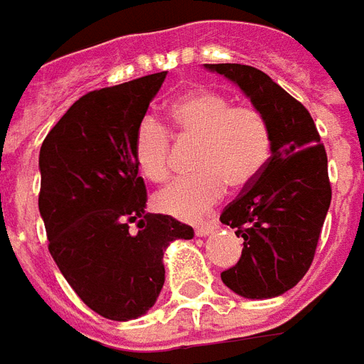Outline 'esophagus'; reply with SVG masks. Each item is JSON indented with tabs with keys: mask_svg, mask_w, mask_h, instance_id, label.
Wrapping results in <instances>:
<instances>
[{
	"mask_svg": "<svg viewBox=\"0 0 364 364\" xmlns=\"http://www.w3.org/2000/svg\"><path fill=\"white\" fill-rule=\"evenodd\" d=\"M217 229L215 225H201V227H196V237H208L213 230Z\"/></svg>",
	"mask_w": 364,
	"mask_h": 364,
	"instance_id": "34e87169",
	"label": "esophagus"
}]
</instances>
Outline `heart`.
I'll use <instances>...</instances> for the list:
<instances>
[{"label": "heart", "instance_id": "1", "mask_svg": "<svg viewBox=\"0 0 364 364\" xmlns=\"http://www.w3.org/2000/svg\"><path fill=\"white\" fill-rule=\"evenodd\" d=\"M166 116L176 145L193 149L192 171L198 174L156 193L155 205L163 213L196 221L225 196V186L244 192L266 171L273 135L266 114L256 106L232 105L229 97L211 89H192L172 100ZM170 134L153 118H145L135 129V164L151 182H164L171 174Z\"/></svg>", "mask_w": 364, "mask_h": 364}]
</instances>
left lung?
Segmentation results:
<instances>
[{"mask_svg":"<svg viewBox=\"0 0 364 364\" xmlns=\"http://www.w3.org/2000/svg\"><path fill=\"white\" fill-rule=\"evenodd\" d=\"M205 68L235 81L272 126L266 171L221 213L244 238L223 283L246 299H272L293 289L314 259L331 201L328 155L309 110L264 71L240 63Z\"/></svg>","mask_w":364,"mask_h":364,"instance_id":"1","label":"left lung"}]
</instances>
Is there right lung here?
<instances>
[{
    "label": "right lung",
    "instance_id": "obj_1",
    "mask_svg": "<svg viewBox=\"0 0 364 364\" xmlns=\"http://www.w3.org/2000/svg\"><path fill=\"white\" fill-rule=\"evenodd\" d=\"M166 71L87 92L41 147V209L48 250L77 296L116 322L145 314L164 283L163 252L190 225L145 213L134 135ZM134 227H131V223Z\"/></svg>",
    "mask_w": 364,
    "mask_h": 364
}]
</instances>
